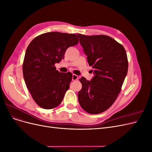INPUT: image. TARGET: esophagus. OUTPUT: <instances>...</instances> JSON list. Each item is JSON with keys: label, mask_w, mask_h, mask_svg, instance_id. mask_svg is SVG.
<instances>
[{"label": "esophagus", "mask_w": 152, "mask_h": 152, "mask_svg": "<svg viewBox=\"0 0 152 152\" xmlns=\"http://www.w3.org/2000/svg\"><path fill=\"white\" fill-rule=\"evenodd\" d=\"M78 79V75H75V74H73L72 75V80H77Z\"/></svg>", "instance_id": "1"}]
</instances>
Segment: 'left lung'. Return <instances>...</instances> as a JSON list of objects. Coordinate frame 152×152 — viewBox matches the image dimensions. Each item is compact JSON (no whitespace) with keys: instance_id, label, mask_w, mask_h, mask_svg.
Wrapping results in <instances>:
<instances>
[{"instance_id":"left-lung-1","label":"left lung","mask_w":152,"mask_h":152,"mask_svg":"<svg viewBox=\"0 0 152 152\" xmlns=\"http://www.w3.org/2000/svg\"><path fill=\"white\" fill-rule=\"evenodd\" d=\"M80 43L94 68L91 81L82 77L79 102L85 111L98 114L108 110L116 100L128 70V60L123 45L107 35L78 34Z\"/></svg>"}]
</instances>
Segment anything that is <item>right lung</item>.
<instances>
[{
  "mask_svg": "<svg viewBox=\"0 0 152 152\" xmlns=\"http://www.w3.org/2000/svg\"><path fill=\"white\" fill-rule=\"evenodd\" d=\"M79 43L73 34L48 32L32 40L26 49L23 73L35 102L44 109L60 104L70 87L72 73L59 72L55 63L64 58L66 49Z\"/></svg>",
  "mask_w": 152,
  "mask_h": 152,
  "instance_id": "1",
  "label": "right lung"
}]
</instances>
